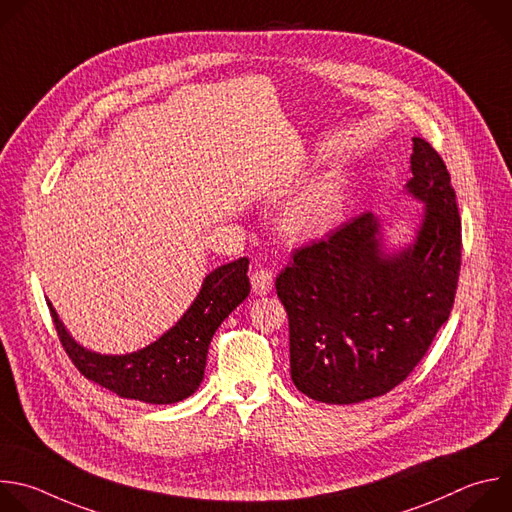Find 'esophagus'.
Returning a JSON list of instances; mask_svg holds the SVG:
<instances>
[{
  "label": "esophagus",
  "mask_w": 512,
  "mask_h": 512,
  "mask_svg": "<svg viewBox=\"0 0 512 512\" xmlns=\"http://www.w3.org/2000/svg\"><path fill=\"white\" fill-rule=\"evenodd\" d=\"M250 280H252V290L256 292V294H268L270 290H272V286H274V274H272V270H268V268H256L254 272H252V276H250Z\"/></svg>",
  "instance_id": "esophagus-1"
}]
</instances>
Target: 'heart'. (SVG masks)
Returning a JSON list of instances; mask_svg holds the SVG:
<instances>
[{
	"label": "heart",
	"mask_w": 512,
	"mask_h": 512,
	"mask_svg": "<svg viewBox=\"0 0 512 512\" xmlns=\"http://www.w3.org/2000/svg\"><path fill=\"white\" fill-rule=\"evenodd\" d=\"M343 191L337 181L313 189L286 214L284 228L292 236L309 238L327 232L341 216Z\"/></svg>",
	"instance_id": "b5f03b06"
}]
</instances>
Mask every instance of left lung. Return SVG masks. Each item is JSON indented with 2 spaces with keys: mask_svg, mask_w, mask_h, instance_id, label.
Masks as SVG:
<instances>
[{
  "mask_svg": "<svg viewBox=\"0 0 512 512\" xmlns=\"http://www.w3.org/2000/svg\"><path fill=\"white\" fill-rule=\"evenodd\" d=\"M407 189L426 203L416 244L379 250V222L355 216L292 252L276 276L288 313L290 377L325 403L391 391L428 353L448 321L462 262L456 191L440 153L414 137Z\"/></svg>",
  "mask_w": 512,
  "mask_h": 512,
  "instance_id": "left-lung-1",
  "label": "left lung"
}]
</instances>
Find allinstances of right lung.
<instances>
[{
	"mask_svg": "<svg viewBox=\"0 0 512 512\" xmlns=\"http://www.w3.org/2000/svg\"><path fill=\"white\" fill-rule=\"evenodd\" d=\"M248 258L210 272L181 321L153 345L131 355H98L72 341L48 309L68 359L90 381L119 397L145 403H175L189 397L203 379L208 347L222 321L250 292Z\"/></svg>",
	"mask_w": 512,
	"mask_h": 512,
	"instance_id": "obj_1",
	"label": "right lung"
}]
</instances>
